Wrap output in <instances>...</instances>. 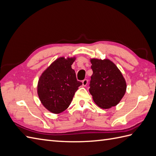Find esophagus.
I'll return each mask as SVG.
<instances>
[{"label": "esophagus", "instance_id": "obj_1", "mask_svg": "<svg viewBox=\"0 0 156 156\" xmlns=\"http://www.w3.org/2000/svg\"><path fill=\"white\" fill-rule=\"evenodd\" d=\"M87 84H88V80H84L82 81V86H86Z\"/></svg>", "mask_w": 156, "mask_h": 156}]
</instances>
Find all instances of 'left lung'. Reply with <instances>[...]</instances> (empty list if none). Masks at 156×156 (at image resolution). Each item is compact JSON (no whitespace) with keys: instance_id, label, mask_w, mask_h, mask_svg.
Returning <instances> with one entry per match:
<instances>
[{"instance_id":"left-lung-1","label":"left lung","mask_w":156,"mask_h":156,"mask_svg":"<svg viewBox=\"0 0 156 156\" xmlns=\"http://www.w3.org/2000/svg\"><path fill=\"white\" fill-rule=\"evenodd\" d=\"M93 74L89 92L94 102L102 109L116 106L124 97L127 85L116 65L109 59L91 58Z\"/></svg>"}]
</instances>
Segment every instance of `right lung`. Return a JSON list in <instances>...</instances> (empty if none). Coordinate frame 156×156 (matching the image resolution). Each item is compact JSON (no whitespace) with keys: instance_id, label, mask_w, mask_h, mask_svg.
Wrapping results in <instances>:
<instances>
[{"instance_id":"1","label":"right lung","mask_w":156,"mask_h":156,"mask_svg":"<svg viewBox=\"0 0 156 156\" xmlns=\"http://www.w3.org/2000/svg\"><path fill=\"white\" fill-rule=\"evenodd\" d=\"M76 57H60L54 60L40 76L37 94L46 109L60 114L70 106L75 92L82 84L77 80L72 68Z\"/></svg>"}]
</instances>
